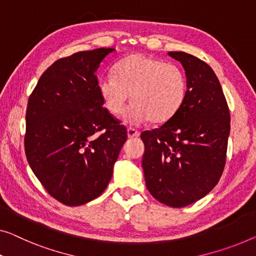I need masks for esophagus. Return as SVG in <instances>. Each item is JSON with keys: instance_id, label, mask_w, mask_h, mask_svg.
<instances>
[{"instance_id": "1", "label": "esophagus", "mask_w": 256, "mask_h": 256, "mask_svg": "<svg viewBox=\"0 0 256 256\" xmlns=\"http://www.w3.org/2000/svg\"><path fill=\"white\" fill-rule=\"evenodd\" d=\"M140 136V132L136 131V128H128V138H136V136Z\"/></svg>"}]
</instances>
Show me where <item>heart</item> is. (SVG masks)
Masks as SVG:
<instances>
[{
    "mask_svg": "<svg viewBox=\"0 0 256 256\" xmlns=\"http://www.w3.org/2000/svg\"><path fill=\"white\" fill-rule=\"evenodd\" d=\"M114 74L100 79L98 90L114 116L124 112L131 98L133 104L125 122L132 125L147 120L166 123L180 110L188 95V78L182 68L161 58L131 55L117 64Z\"/></svg>",
    "mask_w": 256,
    "mask_h": 256,
    "instance_id": "b5f03b06",
    "label": "heart"
}]
</instances>
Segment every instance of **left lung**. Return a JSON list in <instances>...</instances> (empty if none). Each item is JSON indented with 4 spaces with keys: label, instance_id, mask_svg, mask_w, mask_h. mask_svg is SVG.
I'll return each instance as SVG.
<instances>
[{
    "label": "left lung",
    "instance_id": "left-lung-1",
    "mask_svg": "<svg viewBox=\"0 0 256 256\" xmlns=\"http://www.w3.org/2000/svg\"><path fill=\"white\" fill-rule=\"evenodd\" d=\"M188 78V95L170 120L144 131L142 169L150 193L163 204L182 208L210 192L222 176L230 133V112L220 84L207 63L170 52Z\"/></svg>",
    "mask_w": 256,
    "mask_h": 256
}]
</instances>
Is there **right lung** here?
Here are the masks:
<instances>
[{
  "instance_id": "add662e5",
  "label": "right lung",
  "mask_w": 256,
  "mask_h": 256,
  "mask_svg": "<svg viewBox=\"0 0 256 256\" xmlns=\"http://www.w3.org/2000/svg\"><path fill=\"white\" fill-rule=\"evenodd\" d=\"M114 48L57 60L41 74L26 109L25 155L50 196L80 206L104 193L128 138L104 106L95 74Z\"/></svg>"
}]
</instances>
